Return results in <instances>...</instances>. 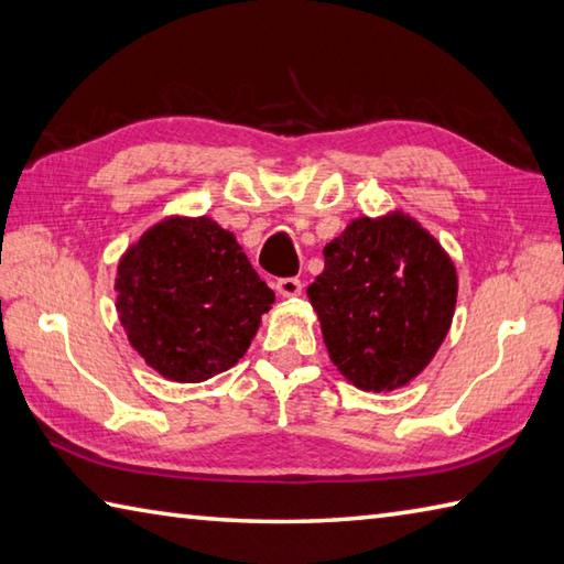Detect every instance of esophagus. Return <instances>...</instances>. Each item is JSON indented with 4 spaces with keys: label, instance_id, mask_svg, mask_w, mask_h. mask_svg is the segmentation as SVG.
Returning <instances> with one entry per match:
<instances>
[{
    "label": "esophagus",
    "instance_id": "esophagus-1",
    "mask_svg": "<svg viewBox=\"0 0 564 564\" xmlns=\"http://www.w3.org/2000/svg\"><path fill=\"white\" fill-rule=\"evenodd\" d=\"M274 290L280 296H299L302 294V280L299 278H282L274 282Z\"/></svg>",
    "mask_w": 564,
    "mask_h": 564
}]
</instances>
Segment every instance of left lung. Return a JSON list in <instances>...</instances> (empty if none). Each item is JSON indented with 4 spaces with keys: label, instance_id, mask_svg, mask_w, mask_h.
<instances>
[{
    "label": "left lung",
    "instance_id": "8db88e82",
    "mask_svg": "<svg viewBox=\"0 0 564 564\" xmlns=\"http://www.w3.org/2000/svg\"><path fill=\"white\" fill-rule=\"evenodd\" d=\"M306 294L333 365L365 392H392L431 362L451 328L457 274L421 224L401 212L355 218L324 248Z\"/></svg>",
    "mask_w": 564,
    "mask_h": 564
}]
</instances>
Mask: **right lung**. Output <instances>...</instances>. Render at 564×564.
Instances as JSON below:
<instances>
[{"label": "right lung", "mask_w": 564, "mask_h": 564, "mask_svg": "<svg viewBox=\"0 0 564 564\" xmlns=\"http://www.w3.org/2000/svg\"><path fill=\"white\" fill-rule=\"evenodd\" d=\"M117 312L131 346L172 382H204L243 358L274 292L212 218L170 216L123 252Z\"/></svg>", "instance_id": "add662e5"}]
</instances>
